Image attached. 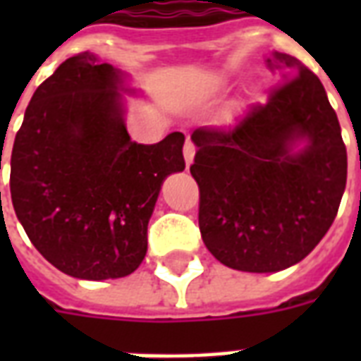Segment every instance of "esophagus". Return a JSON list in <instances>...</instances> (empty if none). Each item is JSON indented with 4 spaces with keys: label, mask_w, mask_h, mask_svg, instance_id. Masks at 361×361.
<instances>
[{
    "label": "esophagus",
    "mask_w": 361,
    "mask_h": 361,
    "mask_svg": "<svg viewBox=\"0 0 361 361\" xmlns=\"http://www.w3.org/2000/svg\"><path fill=\"white\" fill-rule=\"evenodd\" d=\"M195 152H197V147L192 144L191 140L185 142V146H183V157H185V164L187 166H191L192 159H195Z\"/></svg>",
    "instance_id": "esophagus-1"
}]
</instances>
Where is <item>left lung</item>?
I'll use <instances>...</instances> for the list:
<instances>
[{
    "instance_id": "obj_1",
    "label": "left lung",
    "mask_w": 361,
    "mask_h": 361,
    "mask_svg": "<svg viewBox=\"0 0 361 361\" xmlns=\"http://www.w3.org/2000/svg\"><path fill=\"white\" fill-rule=\"evenodd\" d=\"M268 65L281 82L268 103L252 104L236 123L191 135L204 243L221 264L252 274L307 257L347 185V147L319 76L288 54L274 52ZM302 140L306 146L294 152Z\"/></svg>"
}]
</instances>
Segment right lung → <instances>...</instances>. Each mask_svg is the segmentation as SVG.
Here are the masks:
<instances>
[{
    "mask_svg": "<svg viewBox=\"0 0 361 361\" xmlns=\"http://www.w3.org/2000/svg\"><path fill=\"white\" fill-rule=\"evenodd\" d=\"M123 76L93 54L65 59L37 87L11 155V198L35 249L78 279L133 274L166 176L185 169L183 133L130 140Z\"/></svg>",
    "mask_w": 361,
    "mask_h": 361,
    "instance_id": "add662e5",
    "label": "right lung"
}]
</instances>
